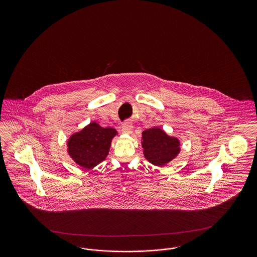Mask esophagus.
<instances>
[{
  "label": "esophagus",
  "mask_w": 257,
  "mask_h": 257,
  "mask_svg": "<svg viewBox=\"0 0 257 257\" xmlns=\"http://www.w3.org/2000/svg\"><path fill=\"white\" fill-rule=\"evenodd\" d=\"M122 132L124 134H131L133 132V125H132V123H125V124H123Z\"/></svg>",
  "instance_id": "1"
}]
</instances>
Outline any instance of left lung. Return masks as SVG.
Masks as SVG:
<instances>
[{
	"instance_id": "obj_1",
	"label": "left lung",
	"mask_w": 257,
	"mask_h": 257,
	"mask_svg": "<svg viewBox=\"0 0 257 257\" xmlns=\"http://www.w3.org/2000/svg\"><path fill=\"white\" fill-rule=\"evenodd\" d=\"M142 147L146 159L154 166H165L180 152V142L159 127L147 129L142 134Z\"/></svg>"
}]
</instances>
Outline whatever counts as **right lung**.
Here are the masks:
<instances>
[{
	"label": "right lung",
	"instance_id": "obj_1",
	"mask_svg": "<svg viewBox=\"0 0 257 257\" xmlns=\"http://www.w3.org/2000/svg\"><path fill=\"white\" fill-rule=\"evenodd\" d=\"M117 132L90 122L81 131L74 133L67 141V151L74 162L84 169H92L106 159L111 140Z\"/></svg>",
	"mask_w": 257,
	"mask_h": 257
}]
</instances>
